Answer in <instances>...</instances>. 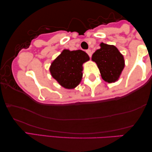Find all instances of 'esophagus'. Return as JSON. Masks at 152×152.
Instances as JSON below:
<instances>
[{
    "instance_id": "1",
    "label": "esophagus",
    "mask_w": 152,
    "mask_h": 152,
    "mask_svg": "<svg viewBox=\"0 0 152 152\" xmlns=\"http://www.w3.org/2000/svg\"><path fill=\"white\" fill-rule=\"evenodd\" d=\"M86 53H87V54H88L89 56L90 57V58H91V55H92V53H91V51L90 50H86Z\"/></svg>"
}]
</instances>
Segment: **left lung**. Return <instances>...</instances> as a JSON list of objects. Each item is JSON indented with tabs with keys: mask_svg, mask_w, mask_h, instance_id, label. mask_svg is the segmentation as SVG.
<instances>
[{
	"mask_svg": "<svg viewBox=\"0 0 152 152\" xmlns=\"http://www.w3.org/2000/svg\"><path fill=\"white\" fill-rule=\"evenodd\" d=\"M100 46L91 59L96 63L104 81L108 83L117 81L125 66L123 56L114 46L101 43Z\"/></svg>",
	"mask_w": 152,
	"mask_h": 152,
	"instance_id": "8db88e82",
	"label": "left lung"
}]
</instances>
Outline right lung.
I'll list each match as a JSON object with an SVG mask.
<instances>
[{
  "label": "right lung",
  "instance_id": "1",
  "mask_svg": "<svg viewBox=\"0 0 152 152\" xmlns=\"http://www.w3.org/2000/svg\"><path fill=\"white\" fill-rule=\"evenodd\" d=\"M89 59L88 54L81 50H64L53 62L50 71L60 85L66 89H73L81 82L82 64Z\"/></svg>",
  "mask_w": 152,
  "mask_h": 152
}]
</instances>
